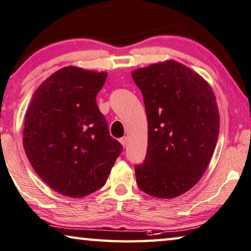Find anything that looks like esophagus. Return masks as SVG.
<instances>
[{
	"instance_id": "esophagus-1",
	"label": "esophagus",
	"mask_w": 251,
	"mask_h": 251,
	"mask_svg": "<svg viewBox=\"0 0 251 251\" xmlns=\"http://www.w3.org/2000/svg\"><path fill=\"white\" fill-rule=\"evenodd\" d=\"M119 142H121V143H122V145H123V147H126V144H127V137H122V138H119Z\"/></svg>"
}]
</instances>
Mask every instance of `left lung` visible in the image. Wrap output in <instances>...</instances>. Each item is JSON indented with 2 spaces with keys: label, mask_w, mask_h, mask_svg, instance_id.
Returning a JSON list of instances; mask_svg holds the SVG:
<instances>
[{
  "label": "left lung",
  "mask_w": 251,
  "mask_h": 251,
  "mask_svg": "<svg viewBox=\"0 0 251 251\" xmlns=\"http://www.w3.org/2000/svg\"><path fill=\"white\" fill-rule=\"evenodd\" d=\"M143 96L148 117V150L136 164L142 192L174 198L197 184L218 143L220 115L207 82L176 61L132 73Z\"/></svg>",
  "instance_id": "obj_1"
}]
</instances>
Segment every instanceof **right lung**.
<instances>
[{"instance_id": "add662e5", "label": "right lung", "mask_w": 251, "mask_h": 251, "mask_svg": "<svg viewBox=\"0 0 251 251\" xmlns=\"http://www.w3.org/2000/svg\"><path fill=\"white\" fill-rule=\"evenodd\" d=\"M106 77L63 67L39 85L29 104L25 154L39 177L62 195L83 197L101 188L122 153L96 101Z\"/></svg>"}]
</instances>
